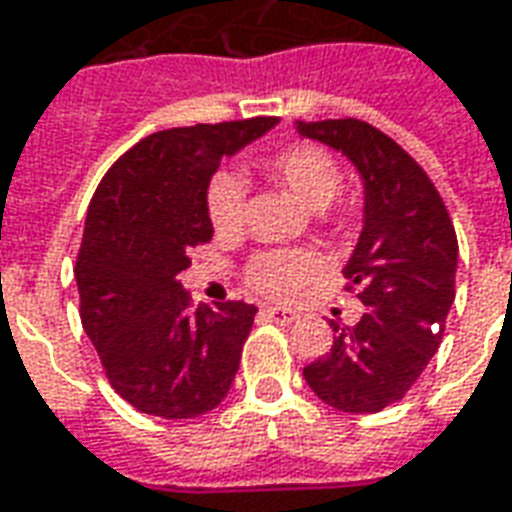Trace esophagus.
I'll return each mask as SVG.
<instances>
[{"label":"esophagus","instance_id":"esophagus-1","mask_svg":"<svg viewBox=\"0 0 512 512\" xmlns=\"http://www.w3.org/2000/svg\"><path fill=\"white\" fill-rule=\"evenodd\" d=\"M263 318L271 323H277V326H288V323H293L299 315L293 310H285V307H266L263 310Z\"/></svg>","mask_w":512,"mask_h":512}]
</instances>
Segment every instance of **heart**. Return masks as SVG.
<instances>
[{"instance_id":"b5f03b06","label":"heart","mask_w":512,"mask_h":512,"mask_svg":"<svg viewBox=\"0 0 512 512\" xmlns=\"http://www.w3.org/2000/svg\"><path fill=\"white\" fill-rule=\"evenodd\" d=\"M277 186L288 191L293 200L315 211L318 222L334 224L343 230L354 222V208H332L329 202L343 189V169L337 158L321 145L293 142L268 153L260 161ZM205 211L213 233L219 238H233L244 224V183L233 172H216L205 191ZM318 274V260L307 249H268L257 252L244 268L246 288L266 299H288L304 288Z\"/></svg>"}]
</instances>
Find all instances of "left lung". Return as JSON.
<instances>
[{
  "label": "left lung",
  "instance_id": "obj_1",
  "mask_svg": "<svg viewBox=\"0 0 512 512\" xmlns=\"http://www.w3.org/2000/svg\"><path fill=\"white\" fill-rule=\"evenodd\" d=\"M296 128L343 150L365 180V230L343 274L367 312L356 326L332 323L329 354L304 378L332 408L376 414L406 397L439 348L455 299V227L428 172L376 126L343 117Z\"/></svg>",
  "mask_w": 512,
  "mask_h": 512
}]
</instances>
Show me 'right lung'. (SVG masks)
<instances>
[{
    "instance_id": "add662e5",
    "label": "right lung",
    "mask_w": 512,
    "mask_h": 512,
    "mask_svg": "<svg viewBox=\"0 0 512 512\" xmlns=\"http://www.w3.org/2000/svg\"><path fill=\"white\" fill-rule=\"evenodd\" d=\"M274 126L252 117L158 131L95 189L73 268L79 315L112 389L142 414L200 417L230 392L257 307H194L178 274L213 238L205 191L216 167Z\"/></svg>"
}]
</instances>
